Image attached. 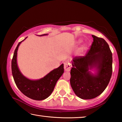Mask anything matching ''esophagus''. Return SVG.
I'll return each instance as SVG.
<instances>
[{
	"label": "esophagus",
	"mask_w": 122,
	"mask_h": 122,
	"mask_svg": "<svg viewBox=\"0 0 122 122\" xmlns=\"http://www.w3.org/2000/svg\"><path fill=\"white\" fill-rule=\"evenodd\" d=\"M71 65L69 62L64 63V69L66 71H71Z\"/></svg>",
	"instance_id": "1"
}]
</instances>
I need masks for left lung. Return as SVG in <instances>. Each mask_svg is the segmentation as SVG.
I'll list each match as a JSON object with an SVG mask.
<instances>
[{
    "label": "left lung",
    "instance_id": "obj_1",
    "mask_svg": "<svg viewBox=\"0 0 122 122\" xmlns=\"http://www.w3.org/2000/svg\"><path fill=\"white\" fill-rule=\"evenodd\" d=\"M93 42L84 56L74 57L70 82L78 97L90 100L100 95L110 82L112 72V54L103 38L92 35ZM95 68V74L89 70Z\"/></svg>",
    "mask_w": 122,
    "mask_h": 122
}]
</instances>
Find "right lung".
<instances>
[{"mask_svg": "<svg viewBox=\"0 0 122 122\" xmlns=\"http://www.w3.org/2000/svg\"><path fill=\"white\" fill-rule=\"evenodd\" d=\"M46 35L47 34L41 35L40 36ZM22 41L20 42L16 46L12 60V73L14 82L20 92L28 97L37 101L45 100L52 93L57 80L63 74V64H62L57 68L53 70L40 79L36 80L28 79L20 71L16 62L18 47Z\"/></svg>", "mask_w": 122, "mask_h": 122, "instance_id": "1", "label": "right lung"}]
</instances>
